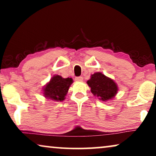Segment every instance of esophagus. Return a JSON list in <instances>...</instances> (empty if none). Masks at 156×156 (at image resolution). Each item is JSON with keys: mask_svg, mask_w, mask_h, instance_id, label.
I'll return each instance as SVG.
<instances>
[{"mask_svg": "<svg viewBox=\"0 0 156 156\" xmlns=\"http://www.w3.org/2000/svg\"><path fill=\"white\" fill-rule=\"evenodd\" d=\"M75 80H76V81H80V82H81V81L83 80V78L82 77V76H78V77H76Z\"/></svg>", "mask_w": 156, "mask_h": 156, "instance_id": "1", "label": "esophagus"}]
</instances>
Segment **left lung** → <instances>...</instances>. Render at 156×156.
Segmentation results:
<instances>
[{"label":"left lung","instance_id":"obj_1","mask_svg":"<svg viewBox=\"0 0 156 156\" xmlns=\"http://www.w3.org/2000/svg\"><path fill=\"white\" fill-rule=\"evenodd\" d=\"M87 84L91 87V91L94 96L102 101L112 99L118 91L117 85L113 80L100 72L91 75Z\"/></svg>","mask_w":156,"mask_h":156}]
</instances>
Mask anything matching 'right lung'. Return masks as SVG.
Instances as JSON below:
<instances>
[{"mask_svg": "<svg viewBox=\"0 0 156 156\" xmlns=\"http://www.w3.org/2000/svg\"><path fill=\"white\" fill-rule=\"evenodd\" d=\"M72 83L71 78H63L58 75L54 76L44 88V96L56 101H62Z\"/></svg>", "mask_w": 156, "mask_h": 156, "instance_id": "obj_1", "label": "right lung"}]
</instances>
